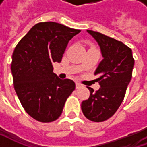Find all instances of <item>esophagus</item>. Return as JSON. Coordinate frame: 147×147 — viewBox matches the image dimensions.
<instances>
[{
  "mask_svg": "<svg viewBox=\"0 0 147 147\" xmlns=\"http://www.w3.org/2000/svg\"><path fill=\"white\" fill-rule=\"evenodd\" d=\"M82 87V84L81 83H79V82H76V88H79Z\"/></svg>",
  "mask_w": 147,
  "mask_h": 147,
  "instance_id": "obj_1",
  "label": "esophagus"
}]
</instances>
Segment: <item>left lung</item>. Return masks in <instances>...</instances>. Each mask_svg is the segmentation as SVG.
Masks as SVG:
<instances>
[{"mask_svg": "<svg viewBox=\"0 0 147 147\" xmlns=\"http://www.w3.org/2000/svg\"><path fill=\"white\" fill-rule=\"evenodd\" d=\"M98 43L103 59L94 74L100 88L82 102L85 117L93 122H103L115 115L123 100L127 87L132 78L134 59L132 50L119 41L97 32L87 30Z\"/></svg>", "mask_w": 147, "mask_h": 147, "instance_id": "left-lung-1", "label": "left lung"}]
</instances>
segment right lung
<instances>
[{"instance_id": "add662e5", "label": "right lung", "mask_w": 147, "mask_h": 147, "mask_svg": "<svg viewBox=\"0 0 147 147\" xmlns=\"http://www.w3.org/2000/svg\"><path fill=\"white\" fill-rule=\"evenodd\" d=\"M80 32L55 22L39 23L14 48V90L26 112L37 121L56 120L75 89L73 80L60 79L54 74L52 64L61 62L69 42Z\"/></svg>"}]
</instances>
